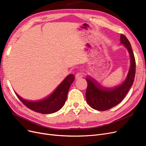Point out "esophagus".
I'll use <instances>...</instances> for the list:
<instances>
[{
	"label": "esophagus",
	"mask_w": 146,
	"mask_h": 146,
	"mask_svg": "<svg viewBox=\"0 0 146 146\" xmlns=\"http://www.w3.org/2000/svg\"><path fill=\"white\" fill-rule=\"evenodd\" d=\"M82 77H83V74H82V73H81L80 72H78L75 75V78L76 79H80Z\"/></svg>",
	"instance_id": "34e87169"
}]
</instances>
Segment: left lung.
Instances as JSON below:
<instances>
[{
	"instance_id": "left-lung-1",
	"label": "left lung",
	"mask_w": 146,
	"mask_h": 146,
	"mask_svg": "<svg viewBox=\"0 0 146 146\" xmlns=\"http://www.w3.org/2000/svg\"><path fill=\"white\" fill-rule=\"evenodd\" d=\"M120 43L127 49L131 57V67L125 80L122 84L113 88H104L90 77L86 80L88 86L86 91V100L92 109L104 111L119 104L127 94L134 82L135 74V60L131 48V43L126 37L120 35Z\"/></svg>"
}]
</instances>
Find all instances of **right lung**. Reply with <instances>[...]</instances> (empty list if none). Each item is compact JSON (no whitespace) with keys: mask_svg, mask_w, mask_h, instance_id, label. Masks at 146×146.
Segmentation results:
<instances>
[{"mask_svg":"<svg viewBox=\"0 0 146 146\" xmlns=\"http://www.w3.org/2000/svg\"><path fill=\"white\" fill-rule=\"evenodd\" d=\"M74 80L73 74L68 75L52 94L40 101H29L24 100L15 93L19 100L31 110L42 114H50L58 111L64 105L69 88Z\"/></svg>","mask_w":146,"mask_h":146,"instance_id":"obj_1","label":"right lung"}]
</instances>
